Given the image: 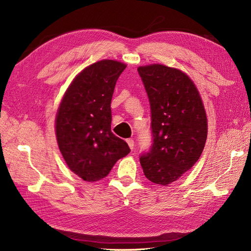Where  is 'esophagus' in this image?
I'll use <instances>...</instances> for the list:
<instances>
[{
    "label": "esophagus",
    "instance_id": "obj_1",
    "mask_svg": "<svg viewBox=\"0 0 251 251\" xmlns=\"http://www.w3.org/2000/svg\"><path fill=\"white\" fill-rule=\"evenodd\" d=\"M127 143H128V146L130 147V149L132 150L134 148V141L132 139H128L127 140Z\"/></svg>",
    "mask_w": 251,
    "mask_h": 251
}]
</instances>
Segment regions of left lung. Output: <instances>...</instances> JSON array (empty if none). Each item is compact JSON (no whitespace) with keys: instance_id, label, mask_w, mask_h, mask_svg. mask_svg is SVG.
Instances as JSON below:
<instances>
[{"instance_id":"obj_1","label":"left lung","mask_w":251,"mask_h":251,"mask_svg":"<svg viewBox=\"0 0 251 251\" xmlns=\"http://www.w3.org/2000/svg\"><path fill=\"white\" fill-rule=\"evenodd\" d=\"M149 99L152 144L140 156L145 176L166 186L200 159L207 139L202 99L190 77L161 64L138 68Z\"/></svg>"}]
</instances>
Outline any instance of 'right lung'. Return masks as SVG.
Masks as SVG:
<instances>
[{
	"mask_svg": "<svg viewBox=\"0 0 251 251\" xmlns=\"http://www.w3.org/2000/svg\"><path fill=\"white\" fill-rule=\"evenodd\" d=\"M125 68L113 60L86 67L70 84L56 113L60 151L69 169L86 182L105 177L130 152L127 143L111 132V99Z\"/></svg>",
	"mask_w": 251,
	"mask_h": 251,
	"instance_id": "1",
	"label": "right lung"
}]
</instances>
